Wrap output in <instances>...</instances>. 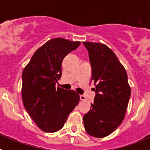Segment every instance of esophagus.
<instances>
[{
    "instance_id": "1",
    "label": "esophagus",
    "mask_w": 150,
    "mask_h": 150,
    "mask_svg": "<svg viewBox=\"0 0 150 150\" xmlns=\"http://www.w3.org/2000/svg\"><path fill=\"white\" fill-rule=\"evenodd\" d=\"M79 98H80V100H86V97H85L84 95H79Z\"/></svg>"
}]
</instances>
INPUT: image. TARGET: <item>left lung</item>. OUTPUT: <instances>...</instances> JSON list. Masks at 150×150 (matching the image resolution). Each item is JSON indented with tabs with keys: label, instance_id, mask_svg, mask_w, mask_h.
Segmentation results:
<instances>
[{
	"label": "left lung",
	"instance_id": "obj_1",
	"mask_svg": "<svg viewBox=\"0 0 150 150\" xmlns=\"http://www.w3.org/2000/svg\"><path fill=\"white\" fill-rule=\"evenodd\" d=\"M88 52L95 97L91 108L83 116L85 129L95 137L114 132L124 120L131 87L128 75L116 55L103 43L83 42Z\"/></svg>",
	"mask_w": 150,
	"mask_h": 150
}]
</instances>
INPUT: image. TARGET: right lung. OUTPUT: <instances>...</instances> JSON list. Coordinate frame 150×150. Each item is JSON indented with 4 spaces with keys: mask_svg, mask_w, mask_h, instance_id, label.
I'll list each match as a JSON object with an SVG mask.
<instances>
[{
    "mask_svg": "<svg viewBox=\"0 0 150 150\" xmlns=\"http://www.w3.org/2000/svg\"><path fill=\"white\" fill-rule=\"evenodd\" d=\"M79 44V41L64 38L50 40L34 52L24 68L22 101L29 116L43 132L53 133L62 129L79 103L76 91L55 88V83L62 76L64 58Z\"/></svg>",
    "mask_w": 150,
    "mask_h": 150,
    "instance_id": "obj_1",
    "label": "right lung"
}]
</instances>
